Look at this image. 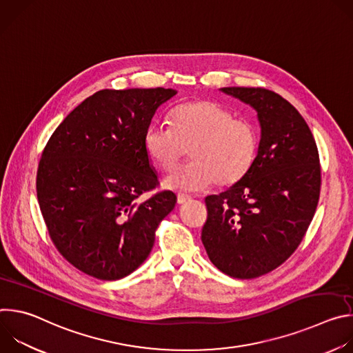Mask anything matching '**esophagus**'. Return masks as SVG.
Returning <instances> with one entry per match:
<instances>
[{"label": "esophagus", "mask_w": 353, "mask_h": 353, "mask_svg": "<svg viewBox=\"0 0 353 353\" xmlns=\"http://www.w3.org/2000/svg\"><path fill=\"white\" fill-rule=\"evenodd\" d=\"M190 199H191V198H190L188 195H184V194H177V204H179V205L188 203Z\"/></svg>", "instance_id": "34e87169"}]
</instances>
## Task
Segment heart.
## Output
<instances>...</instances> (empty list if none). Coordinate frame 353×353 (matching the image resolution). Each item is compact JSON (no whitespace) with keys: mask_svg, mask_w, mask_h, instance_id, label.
Segmentation results:
<instances>
[{"mask_svg":"<svg viewBox=\"0 0 353 353\" xmlns=\"http://www.w3.org/2000/svg\"><path fill=\"white\" fill-rule=\"evenodd\" d=\"M172 121L173 128L152 123L143 137L148 157L163 172L173 170L190 149L192 162L165 177V188L199 191L214 183L225 188L243 180L253 166L257 130L223 106L211 100L184 103L173 110Z\"/></svg>","mask_w":353,"mask_h":353,"instance_id":"b5f03b06","label":"heart"}]
</instances>
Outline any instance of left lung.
Masks as SVG:
<instances>
[{"instance_id": "8db88e82", "label": "left lung", "mask_w": 353, "mask_h": 353, "mask_svg": "<svg viewBox=\"0 0 353 353\" xmlns=\"http://www.w3.org/2000/svg\"><path fill=\"white\" fill-rule=\"evenodd\" d=\"M257 112L261 128L253 166L219 195H208L201 240L223 274L251 279L285 263L303 239L317 208L319 150L300 113L264 88H221Z\"/></svg>"}]
</instances>
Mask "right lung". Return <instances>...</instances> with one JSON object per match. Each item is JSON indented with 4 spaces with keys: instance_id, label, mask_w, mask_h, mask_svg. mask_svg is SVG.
<instances>
[{
    "instance_id": "add662e5",
    "label": "right lung",
    "mask_w": 353,
    "mask_h": 353,
    "mask_svg": "<svg viewBox=\"0 0 353 353\" xmlns=\"http://www.w3.org/2000/svg\"><path fill=\"white\" fill-rule=\"evenodd\" d=\"M176 93L99 90L63 120L43 150L36 188L48 234L68 263L93 278L117 281L134 272L176 205L172 191L139 201L158 184L145 131Z\"/></svg>"
}]
</instances>
